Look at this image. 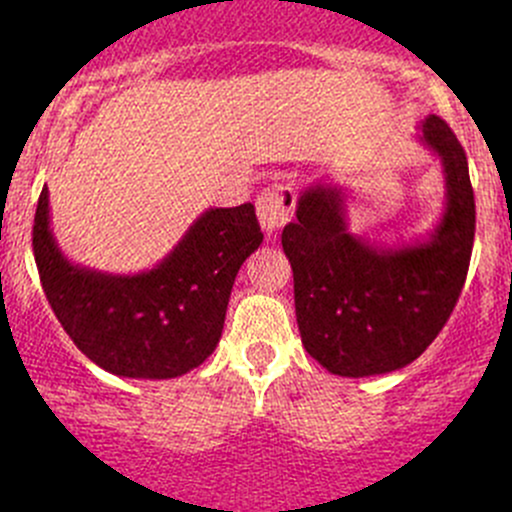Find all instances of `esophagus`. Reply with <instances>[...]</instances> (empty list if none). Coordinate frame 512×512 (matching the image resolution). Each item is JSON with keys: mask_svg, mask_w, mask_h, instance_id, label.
<instances>
[{"mask_svg": "<svg viewBox=\"0 0 512 512\" xmlns=\"http://www.w3.org/2000/svg\"><path fill=\"white\" fill-rule=\"evenodd\" d=\"M294 188L289 183L267 185L260 195H257V218H260L262 230L267 235L280 230L292 220L294 210Z\"/></svg>", "mask_w": 512, "mask_h": 512, "instance_id": "1", "label": "esophagus"}]
</instances>
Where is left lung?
Instances as JSON below:
<instances>
[{"label": "left lung", "mask_w": 512, "mask_h": 512, "mask_svg": "<svg viewBox=\"0 0 512 512\" xmlns=\"http://www.w3.org/2000/svg\"><path fill=\"white\" fill-rule=\"evenodd\" d=\"M418 141L441 160L446 208L428 237L386 247L354 235L342 185H307L282 230L294 275V312L312 359L337 376L404 369L451 317L471 262L476 200L466 151L438 116Z\"/></svg>", "instance_id": "8db88e82"}]
</instances>
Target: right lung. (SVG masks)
<instances>
[{
	"mask_svg": "<svg viewBox=\"0 0 512 512\" xmlns=\"http://www.w3.org/2000/svg\"><path fill=\"white\" fill-rule=\"evenodd\" d=\"M32 235L41 287L64 332L94 364L128 379H175L215 352L237 272L262 242L252 203L210 208L153 270L108 275L59 250L46 185Z\"/></svg>",
	"mask_w": 512,
	"mask_h": 512,
	"instance_id": "add662e5",
	"label": "right lung"
}]
</instances>
